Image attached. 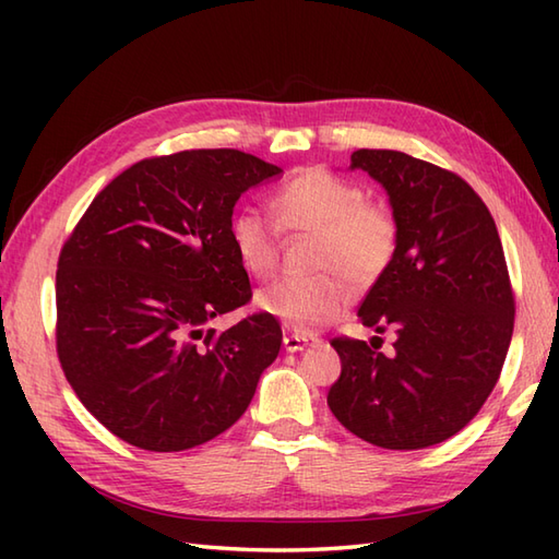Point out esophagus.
I'll return each mask as SVG.
<instances>
[{
    "label": "esophagus",
    "mask_w": 559,
    "mask_h": 559,
    "mask_svg": "<svg viewBox=\"0 0 559 559\" xmlns=\"http://www.w3.org/2000/svg\"><path fill=\"white\" fill-rule=\"evenodd\" d=\"M317 338H310V336H298V334H288L286 338H283V348H286L288 353H298V350H305L307 346H314Z\"/></svg>",
    "instance_id": "1"
}]
</instances>
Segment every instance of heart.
Masks as SVG:
<instances>
[{"instance_id":"1","label":"heart","mask_w":559,"mask_h":559,"mask_svg":"<svg viewBox=\"0 0 559 559\" xmlns=\"http://www.w3.org/2000/svg\"><path fill=\"white\" fill-rule=\"evenodd\" d=\"M278 226L257 209L237 211L230 242L249 276L264 278L278 261V228L314 237L312 276L269 283L254 298L259 312L286 324L295 334H314L348 310L353 290L370 286L391 266L399 249V223L386 206L367 201L353 180L310 168L283 185L271 199Z\"/></svg>"}]
</instances>
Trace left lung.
<instances>
[{
    "mask_svg": "<svg viewBox=\"0 0 559 559\" xmlns=\"http://www.w3.org/2000/svg\"><path fill=\"white\" fill-rule=\"evenodd\" d=\"M350 170L386 189L399 249L360 305V322L396 331L394 353L334 338L341 377L326 403L384 449H425L463 430L500 379L514 331L502 240L459 175L401 151L360 148ZM377 338V336H374Z\"/></svg>",
    "mask_w": 559,
    "mask_h": 559,
    "instance_id": "left-lung-1",
    "label": "left lung"
}]
</instances>
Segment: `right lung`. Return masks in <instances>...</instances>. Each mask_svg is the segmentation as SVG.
<instances>
[{"instance_id":"add662e5","label":"right lung","mask_w":559,"mask_h":559,"mask_svg":"<svg viewBox=\"0 0 559 559\" xmlns=\"http://www.w3.org/2000/svg\"><path fill=\"white\" fill-rule=\"evenodd\" d=\"M235 148L134 163L91 201L57 264V355L93 418L139 449L182 451L240 420L281 350L230 242L233 209L281 175Z\"/></svg>"}]
</instances>
